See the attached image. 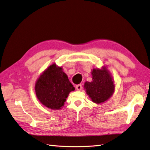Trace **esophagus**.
I'll use <instances>...</instances> for the list:
<instances>
[{
	"label": "esophagus",
	"instance_id": "esophagus-1",
	"mask_svg": "<svg viewBox=\"0 0 150 150\" xmlns=\"http://www.w3.org/2000/svg\"><path fill=\"white\" fill-rule=\"evenodd\" d=\"M76 89L77 91H81L82 89V85L81 84H78L76 86Z\"/></svg>",
	"mask_w": 150,
	"mask_h": 150
}]
</instances>
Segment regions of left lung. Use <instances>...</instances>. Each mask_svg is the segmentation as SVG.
Segmentation results:
<instances>
[{
    "label": "left lung",
    "instance_id": "1",
    "mask_svg": "<svg viewBox=\"0 0 150 150\" xmlns=\"http://www.w3.org/2000/svg\"><path fill=\"white\" fill-rule=\"evenodd\" d=\"M93 81H86L84 88L91 101L96 104L108 101L115 93V81L110 71L105 66L101 68H94L91 70Z\"/></svg>",
    "mask_w": 150,
    "mask_h": 150
}]
</instances>
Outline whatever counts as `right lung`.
<instances>
[{
  "mask_svg": "<svg viewBox=\"0 0 150 150\" xmlns=\"http://www.w3.org/2000/svg\"><path fill=\"white\" fill-rule=\"evenodd\" d=\"M34 88L40 103L53 110L62 108L68 95L75 90L62 67L56 63L50 65L40 74Z\"/></svg>",
  "mask_w": 150,
  "mask_h": 150,
  "instance_id": "1",
  "label": "right lung"
}]
</instances>
